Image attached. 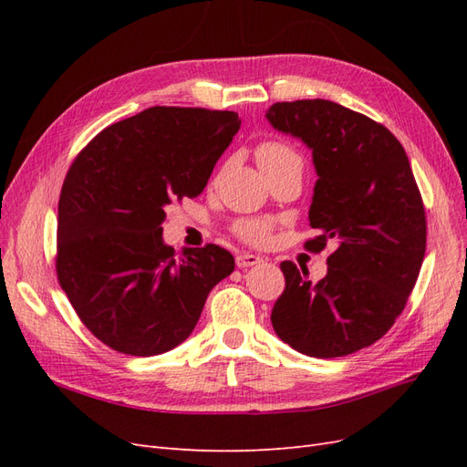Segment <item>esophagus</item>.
I'll return each instance as SVG.
<instances>
[{"mask_svg": "<svg viewBox=\"0 0 467 467\" xmlns=\"http://www.w3.org/2000/svg\"><path fill=\"white\" fill-rule=\"evenodd\" d=\"M259 263H263V257L253 255V253H237V255H235V265H237L239 268L255 266V265H259Z\"/></svg>", "mask_w": 467, "mask_h": 467, "instance_id": "obj_1", "label": "esophagus"}]
</instances>
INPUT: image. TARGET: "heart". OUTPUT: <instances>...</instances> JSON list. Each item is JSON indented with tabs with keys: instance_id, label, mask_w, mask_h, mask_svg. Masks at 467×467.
Segmentation results:
<instances>
[{
	"instance_id": "heart-1",
	"label": "heart",
	"mask_w": 467,
	"mask_h": 467,
	"mask_svg": "<svg viewBox=\"0 0 467 467\" xmlns=\"http://www.w3.org/2000/svg\"><path fill=\"white\" fill-rule=\"evenodd\" d=\"M257 161L261 165L263 171H273L276 167L288 165V163H302L300 155L296 153L290 146L275 142V140H268V142H263L257 148ZM234 234L237 237H242L247 244H266L268 237H271V223L266 220L259 218H247V220H239L234 225Z\"/></svg>"
}]
</instances>
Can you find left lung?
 <instances>
[{"instance_id": "1", "label": "left lung", "mask_w": 467, "mask_h": 467, "mask_svg": "<svg viewBox=\"0 0 467 467\" xmlns=\"http://www.w3.org/2000/svg\"><path fill=\"white\" fill-rule=\"evenodd\" d=\"M266 119L314 155L309 225L319 235L306 249L337 244L319 282L280 263L286 288L273 327L302 355H352L389 331L425 259L427 218L411 165L386 126L325 99L275 103Z\"/></svg>"}]
</instances>
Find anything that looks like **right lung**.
I'll list each match as a JSON object with an SVG mask.
<instances>
[{
	"label": "right lung",
	"instance_id": "right-lung-1",
	"mask_svg": "<svg viewBox=\"0 0 467 467\" xmlns=\"http://www.w3.org/2000/svg\"><path fill=\"white\" fill-rule=\"evenodd\" d=\"M237 112L150 107L107 126L66 175L56 273L83 325L112 350L161 355L230 276V251L163 244L165 206L199 196L239 130Z\"/></svg>",
	"mask_w": 467,
	"mask_h": 467
}]
</instances>
